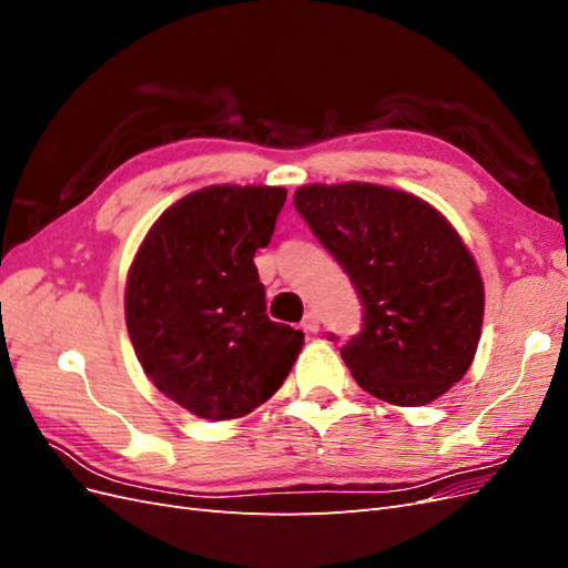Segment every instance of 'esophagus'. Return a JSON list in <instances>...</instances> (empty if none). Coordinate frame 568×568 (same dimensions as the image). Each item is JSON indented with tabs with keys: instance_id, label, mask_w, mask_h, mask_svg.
<instances>
[{
	"instance_id": "34e87169",
	"label": "esophagus",
	"mask_w": 568,
	"mask_h": 568,
	"mask_svg": "<svg viewBox=\"0 0 568 568\" xmlns=\"http://www.w3.org/2000/svg\"><path fill=\"white\" fill-rule=\"evenodd\" d=\"M301 326H303V332H307V334H317L320 332V317L315 313H305Z\"/></svg>"
}]
</instances>
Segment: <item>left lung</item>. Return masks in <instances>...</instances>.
Here are the masks:
<instances>
[{"instance_id": "8db88e82", "label": "left lung", "mask_w": 568, "mask_h": 568, "mask_svg": "<svg viewBox=\"0 0 568 568\" xmlns=\"http://www.w3.org/2000/svg\"><path fill=\"white\" fill-rule=\"evenodd\" d=\"M294 205L365 305L363 332L341 348L353 379L403 407L457 384L478 348L484 282L450 222L417 196L367 182L307 184Z\"/></svg>"}]
</instances>
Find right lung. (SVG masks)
Returning <instances> with one entry per match:
<instances>
[{
    "label": "right lung",
    "instance_id": "obj_1",
    "mask_svg": "<svg viewBox=\"0 0 568 568\" xmlns=\"http://www.w3.org/2000/svg\"><path fill=\"white\" fill-rule=\"evenodd\" d=\"M284 186L213 184L153 222L128 272L125 322L149 379L203 419H236L270 400L303 332L265 315L253 255L265 248Z\"/></svg>",
    "mask_w": 568,
    "mask_h": 568
}]
</instances>
